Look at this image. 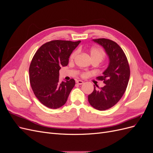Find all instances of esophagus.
<instances>
[{
	"mask_svg": "<svg viewBox=\"0 0 153 153\" xmlns=\"http://www.w3.org/2000/svg\"><path fill=\"white\" fill-rule=\"evenodd\" d=\"M76 82L78 84H79V85H82V84H84V82H83L82 80H76Z\"/></svg>",
	"mask_w": 153,
	"mask_h": 153,
	"instance_id": "34e87169",
	"label": "esophagus"
}]
</instances>
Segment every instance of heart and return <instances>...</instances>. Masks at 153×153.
I'll return each mask as SVG.
<instances>
[{
	"instance_id": "b5f03b06",
	"label": "heart",
	"mask_w": 153,
	"mask_h": 153,
	"mask_svg": "<svg viewBox=\"0 0 153 153\" xmlns=\"http://www.w3.org/2000/svg\"><path fill=\"white\" fill-rule=\"evenodd\" d=\"M78 54L77 51H75L70 57L71 60H73L75 59ZM90 55L92 60H96V61H98L100 62L102 61L103 59L105 57V53L104 50L98 47H92L90 50Z\"/></svg>"
}]
</instances>
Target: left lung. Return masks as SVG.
Here are the masks:
<instances>
[{
    "instance_id": "1",
    "label": "left lung",
    "mask_w": 153,
    "mask_h": 153,
    "mask_svg": "<svg viewBox=\"0 0 153 153\" xmlns=\"http://www.w3.org/2000/svg\"><path fill=\"white\" fill-rule=\"evenodd\" d=\"M92 41L105 49L109 59V64L103 75L97 77L98 80H103L105 86L97 89L94 85L93 92L88 96V101L94 108L105 110L116 104L124 94L129 79L130 69L126 55L116 43L105 38Z\"/></svg>"
}]
</instances>
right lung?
Segmentation results:
<instances>
[{
    "mask_svg": "<svg viewBox=\"0 0 153 153\" xmlns=\"http://www.w3.org/2000/svg\"><path fill=\"white\" fill-rule=\"evenodd\" d=\"M81 42L53 40L37 50L29 67L30 85L36 98L48 108L56 109L67 101L75 81L59 82V70L66 66L73 51Z\"/></svg>",
    "mask_w": 153,
    "mask_h": 153,
    "instance_id": "right-lung-1",
    "label": "right lung"
}]
</instances>
